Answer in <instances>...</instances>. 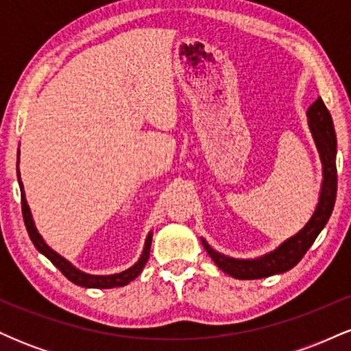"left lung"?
Masks as SVG:
<instances>
[{
	"label": "left lung",
	"mask_w": 351,
	"mask_h": 351,
	"mask_svg": "<svg viewBox=\"0 0 351 351\" xmlns=\"http://www.w3.org/2000/svg\"><path fill=\"white\" fill-rule=\"evenodd\" d=\"M307 119L310 134L320 155L322 184L315 211L312 213L304 228L282 241L276 249L252 259H237V257L226 256L211 247L208 241L201 237V243L217 267L234 279H264V277L291 271L299 264V261L305 256V252L308 251L310 245L313 244L332 216L337 198V135L332 115L320 97L308 107Z\"/></svg>",
	"instance_id": "8db88e82"
}]
</instances>
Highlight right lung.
I'll list each match as a JSON object with an SVG mask.
<instances>
[{"label":"right lung","mask_w":351,"mask_h":351,"mask_svg":"<svg viewBox=\"0 0 351 351\" xmlns=\"http://www.w3.org/2000/svg\"><path fill=\"white\" fill-rule=\"evenodd\" d=\"M16 175H18V183H19V189H21V208H23V217H24V224H26L27 234H29L31 241L36 245L39 252L43 256H46L47 259L51 261L56 267L59 269L64 276L67 277L71 282H74L75 285H80V287H87V289H114V287H123V285L130 284L132 280H135L136 277L140 276V272L143 271L145 264H147L148 256H150V245H152V236L153 231H150L145 237V244H143V251L140 254L138 261L134 265H130L128 269H125L122 272L117 274H87L80 269L75 267L74 264L69 263L66 257H62L60 254H58L54 249L49 247L46 244V241L43 239V236L39 234L38 228H36V223L33 219V215H31V208L26 201V193H24V184L21 181V173H19V152H18V162H16Z\"/></svg>","instance_id":"add662e5"}]
</instances>
